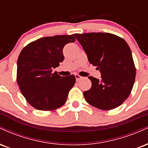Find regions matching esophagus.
Here are the masks:
<instances>
[{"label": "esophagus", "instance_id": "34e87169", "mask_svg": "<svg viewBox=\"0 0 148 148\" xmlns=\"http://www.w3.org/2000/svg\"><path fill=\"white\" fill-rule=\"evenodd\" d=\"M75 78H76V81H79L80 79H82V77H81V76H79V74H75Z\"/></svg>", "mask_w": 148, "mask_h": 148}]
</instances>
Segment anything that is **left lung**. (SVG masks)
Masks as SVG:
<instances>
[{"instance_id": "8db88e82", "label": "left lung", "mask_w": 148, "mask_h": 148, "mask_svg": "<svg viewBox=\"0 0 148 148\" xmlns=\"http://www.w3.org/2000/svg\"><path fill=\"white\" fill-rule=\"evenodd\" d=\"M82 46L88 61L97 66L101 79L89 76L91 88L85 99L101 110L121 105L130 95L136 77L132 51L125 40L108 33L74 34Z\"/></svg>"}]
</instances>
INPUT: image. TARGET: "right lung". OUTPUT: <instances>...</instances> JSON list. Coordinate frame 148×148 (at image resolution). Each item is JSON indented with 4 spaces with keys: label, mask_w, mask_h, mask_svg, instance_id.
<instances>
[{
    "label": "right lung",
    "mask_w": 148,
    "mask_h": 148,
    "mask_svg": "<svg viewBox=\"0 0 148 148\" xmlns=\"http://www.w3.org/2000/svg\"><path fill=\"white\" fill-rule=\"evenodd\" d=\"M75 41L74 35H55L28 44L17 60V84L22 95L36 109L51 111L66 102L75 76H61L53 69L64 60V45Z\"/></svg>",
    "instance_id": "1"
}]
</instances>
